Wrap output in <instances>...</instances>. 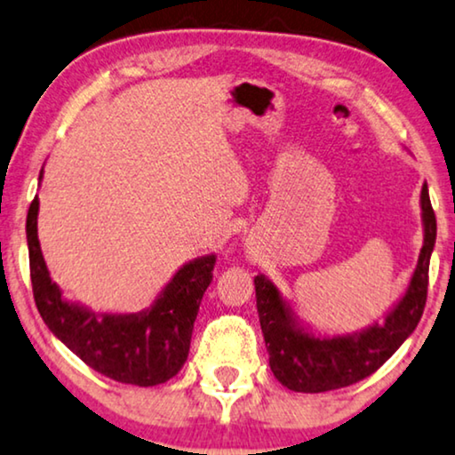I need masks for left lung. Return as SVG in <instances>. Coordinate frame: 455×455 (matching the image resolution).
<instances>
[{"label": "left lung", "instance_id": "obj_1", "mask_svg": "<svg viewBox=\"0 0 455 455\" xmlns=\"http://www.w3.org/2000/svg\"><path fill=\"white\" fill-rule=\"evenodd\" d=\"M422 249L411 283L392 309L353 334H317L294 313L291 300L264 274L253 278L255 300L270 369L292 392L319 394L347 387L375 373L417 328L425 309L428 261L437 239V220L427 183L420 191Z\"/></svg>", "mask_w": 455, "mask_h": 455}]
</instances>
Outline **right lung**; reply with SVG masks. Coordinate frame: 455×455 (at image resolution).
Wrapping results in <instances>:
<instances>
[{
  "label": "right lung",
  "mask_w": 455,
  "mask_h": 455,
  "mask_svg": "<svg viewBox=\"0 0 455 455\" xmlns=\"http://www.w3.org/2000/svg\"><path fill=\"white\" fill-rule=\"evenodd\" d=\"M43 179V171L38 181ZM38 197L27 216L30 280L43 322L88 367L115 381L150 387L169 381L188 361L191 331L206 289L212 283L216 253L183 264L138 313H99L63 299L51 280L38 243Z\"/></svg>",
  "instance_id": "obj_1"
}]
</instances>
